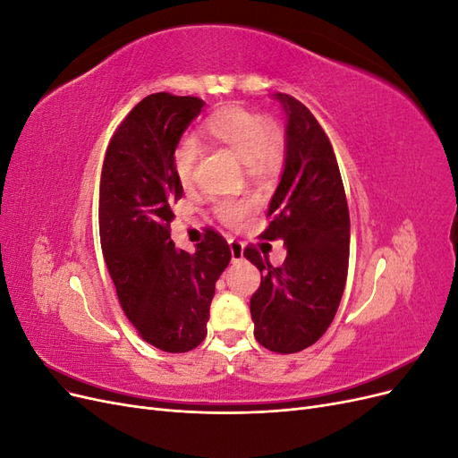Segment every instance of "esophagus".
<instances>
[{
	"instance_id": "34e87169",
	"label": "esophagus",
	"mask_w": 458,
	"mask_h": 458,
	"mask_svg": "<svg viewBox=\"0 0 458 458\" xmlns=\"http://www.w3.org/2000/svg\"><path fill=\"white\" fill-rule=\"evenodd\" d=\"M229 248H231V258H233V261H241V259L244 258V246H242V242L231 239V241H229Z\"/></svg>"
}]
</instances>
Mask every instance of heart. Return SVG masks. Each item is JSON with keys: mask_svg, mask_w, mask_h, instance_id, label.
Listing matches in <instances>:
<instances>
[{"mask_svg": "<svg viewBox=\"0 0 458 458\" xmlns=\"http://www.w3.org/2000/svg\"><path fill=\"white\" fill-rule=\"evenodd\" d=\"M202 135L216 147L231 150L252 174L279 168L284 158V131L256 110L231 105L219 108L204 122ZM200 155L199 143L187 137L175 148V170L183 185H189ZM219 219L227 225H241L250 212V204L242 200H221L216 206Z\"/></svg>", "mask_w": 458, "mask_h": 458, "instance_id": "heart-1", "label": "heart"}]
</instances>
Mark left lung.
<instances>
[{
    "mask_svg": "<svg viewBox=\"0 0 458 458\" xmlns=\"http://www.w3.org/2000/svg\"><path fill=\"white\" fill-rule=\"evenodd\" d=\"M286 113V157L269 202L263 239H281L286 259L273 267L256 248L244 258L261 271L250 298L256 340L275 353H296L321 338L348 279L350 212L335 150L306 105L276 93Z\"/></svg>",
    "mask_w": 458,
    "mask_h": 458,
    "instance_id": "8db88e82",
    "label": "left lung"
}]
</instances>
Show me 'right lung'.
<instances>
[{"label":"right lung","mask_w":458,"mask_h":458,"mask_svg":"<svg viewBox=\"0 0 458 458\" xmlns=\"http://www.w3.org/2000/svg\"><path fill=\"white\" fill-rule=\"evenodd\" d=\"M202 106L191 95L145 97L114 131L101 172V248L120 306L145 342L168 353L204 340L216 281L231 261L214 229L195 254L170 239L174 204L183 197L175 148Z\"/></svg>","instance_id":"add662e5"}]
</instances>
